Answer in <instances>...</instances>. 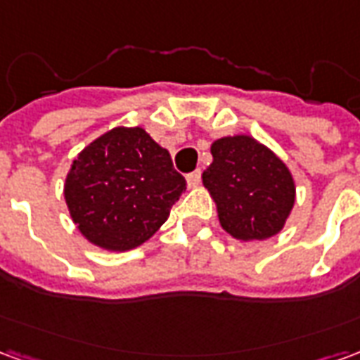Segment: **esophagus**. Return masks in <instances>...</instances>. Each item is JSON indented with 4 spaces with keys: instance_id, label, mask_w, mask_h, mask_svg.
Here are the masks:
<instances>
[{
    "instance_id": "1",
    "label": "esophagus",
    "mask_w": 360,
    "mask_h": 360,
    "mask_svg": "<svg viewBox=\"0 0 360 360\" xmlns=\"http://www.w3.org/2000/svg\"><path fill=\"white\" fill-rule=\"evenodd\" d=\"M200 179H202V173H200V169H196V172L188 173V175H187L188 187H196V185L200 183Z\"/></svg>"
}]
</instances>
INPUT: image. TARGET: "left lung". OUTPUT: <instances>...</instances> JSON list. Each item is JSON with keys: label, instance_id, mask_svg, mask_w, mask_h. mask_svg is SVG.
Listing matches in <instances>:
<instances>
[{"label": "left lung", "instance_id": "left-lung-1", "mask_svg": "<svg viewBox=\"0 0 360 360\" xmlns=\"http://www.w3.org/2000/svg\"><path fill=\"white\" fill-rule=\"evenodd\" d=\"M212 156L202 181L218 204L221 227L241 241L279 233L295 204V183L285 164L245 134L216 141Z\"/></svg>", "mask_w": 360, "mask_h": 360}]
</instances>
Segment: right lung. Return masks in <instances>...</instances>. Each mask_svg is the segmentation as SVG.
I'll return each mask as SVG.
<instances>
[{
  "mask_svg": "<svg viewBox=\"0 0 360 360\" xmlns=\"http://www.w3.org/2000/svg\"><path fill=\"white\" fill-rule=\"evenodd\" d=\"M187 181L172 156L141 129L117 127L82 150L65 181V200L81 233L108 250L148 241Z\"/></svg>",
  "mask_w": 360,
  "mask_h": 360,
  "instance_id": "add662e5",
  "label": "right lung"
}]
</instances>
